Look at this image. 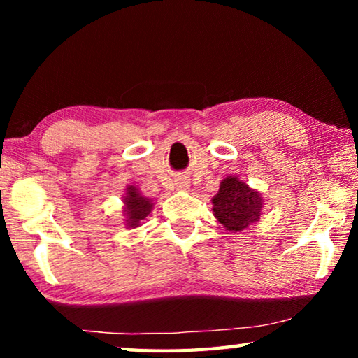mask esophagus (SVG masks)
I'll return each instance as SVG.
<instances>
[{"mask_svg":"<svg viewBox=\"0 0 358 358\" xmlns=\"http://www.w3.org/2000/svg\"><path fill=\"white\" fill-rule=\"evenodd\" d=\"M177 187H180V189H189V183H187L186 180L180 178L178 183H177Z\"/></svg>","mask_w":358,"mask_h":358,"instance_id":"esophagus-1","label":"esophagus"}]
</instances>
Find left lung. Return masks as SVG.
<instances>
[{
  "instance_id": "1",
  "label": "left lung",
  "mask_w": 358,
  "mask_h": 358,
  "mask_svg": "<svg viewBox=\"0 0 358 358\" xmlns=\"http://www.w3.org/2000/svg\"><path fill=\"white\" fill-rule=\"evenodd\" d=\"M213 216L227 232H240L260 220L264 199L260 192L248 186L237 175H229L211 199Z\"/></svg>"
}]
</instances>
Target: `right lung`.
<instances>
[{
	"label": "right lung",
	"instance_id": "obj_1",
	"mask_svg": "<svg viewBox=\"0 0 358 358\" xmlns=\"http://www.w3.org/2000/svg\"><path fill=\"white\" fill-rule=\"evenodd\" d=\"M123 203V216L126 222L124 226L128 229H136L138 226H142V221L151 213V210H153V201L142 196V192L132 185L126 187Z\"/></svg>",
	"mask_w": 358,
	"mask_h": 358
}]
</instances>
